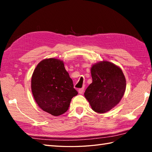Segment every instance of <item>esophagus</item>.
<instances>
[{
  "instance_id": "34e87169",
  "label": "esophagus",
  "mask_w": 152,
  "mask_h": 152,
  "mask_svg": "<svg viewBox=\"0 0 152 152\" xmlns=\"http://www.w3.org/2000/svg\"><path fill=\"white\" fill-rule=\"evenodd\" d=\"M83 92H84V88H81L78 89V93L80 94H83Z\"/></svg>"
}]
</instances>
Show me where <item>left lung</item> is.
I'll return each mask as SVG.
<instances>
[{"label":"left lung","instance_id":"obj_1","mask_svg":"<svg viewBox=\"0 0 152 152\" xmlns=\"http://www.w3.org/2000/svg\"><path fill=\"white\" fill-rule=\"evenodd\" d=\"M92 83L84 93L93 110L103 114L120 102L126 89V80L120 67L106 61L93 64Z\"/></svg>","mask_w":152,"mask_h":152}]
</instances>
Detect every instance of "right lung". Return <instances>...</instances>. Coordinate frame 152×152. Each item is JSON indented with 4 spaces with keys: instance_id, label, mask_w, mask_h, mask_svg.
<instances>
[{
    "instance_id": "1",
    "label": "right lung",
    "mask_w": 152,
    "mask_h": 152,
    "mask_svg": "<svg viewBox=\"0 0 152 152\" xmlns=\"http://www.w3.org/2000/svg\"><path fill=\"white\" fill-rule=\"evenodd\" d=\"M31 90L38 106L54 116L66 112L78 92L63 61L49 58L37 64L31 77Z\"/></svg>"
}]
</instances>
